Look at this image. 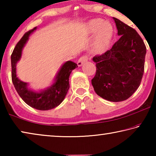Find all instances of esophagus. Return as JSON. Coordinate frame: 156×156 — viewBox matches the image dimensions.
Instances as JSON below:
<instances>
[{
  "label": "esophagus",
  "instance_id": "obj_1",
  "mask_svg": "<svg viewBox=\"0 0 156 156\" xmlns=\"http://www.w3.org/2000/svg\"><path fill=\"white\" fill-rule=\"evenodd\" d=\"M87 60H88V57L87 56H83L82 57H80V58L78 59V62H77V64H78V67H80V66L83 65V63L87 61Z\"/></svg>",
  "mask_w": 156,
  "mask_h": 156
}]
</instances>
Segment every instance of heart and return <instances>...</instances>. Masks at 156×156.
I'll return each mask as SVG.
<instances>
[{
	"mask_svg": "<svg viewBox=\"0 0 156 156\" xmlns=\"http://www.w3.org/2000/svg\"><path fill=\"white\" fill-rule=\"evenodd\" d=\"M102 24L101 20H93L89 24V27L92 32L96 31ZM99 28L92 46V50L96 54L102 52L109 41L112 33V27L109 23L105 22Z\"/></svg>",
	"mask_w": 156,
	"mask_h": 156,
	"instance_id": "b5f03b06",
	"label": "heart"
}]
</instances>
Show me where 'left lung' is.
Here are the masks:
<instances>
[{
    "label": "left lung",
    "instance_id": "1",
    "mask_svg": "<svg viewBox=\"0 0 156 156\" xmlns=\"http://www.w3.org/2000/svg\"><path fill=\"white\" fill-rule=\"evenodd\" d=\"M113 18L120 37L112 49L93 58L96 72L91 84L102 98L120 102L131 97L140 84L147 49L133 28Z\"/></svg>",
    "mask_w": 156,
    "mask_h": 156
}]
</instances>
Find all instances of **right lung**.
I'll return each instance as SVG.
<instances>
[{"label": "right lung", "mask_w": 156, "mask_h": 156, "mask_svg": "<svg viewBox=\"0 0 156 156\" xmlns=\"http://www.w3.org/2000/svg\"><path fill=\"white\" fill-rule=\"evenodd\" d=\"M36 30V27L24 34L16 44L11 56L12 80L16 90L29 106L38 110L46 111L56 107L65 99L69 88V78L72 70L78 67L77 64L67 61L62 65L55 78L54 83L48 88L41 91H34L28 88V84L21 81L16 76V63L19 61L22 50L27 43L29 36Z\"/></svg>", "instance_id": "1"}]
</instances>
